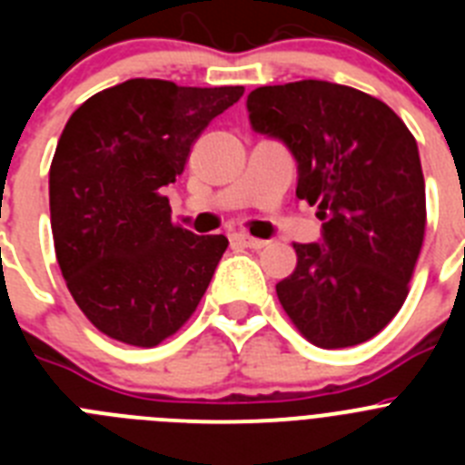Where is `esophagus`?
<instances>
[{"instance_id": "esophagus-1", "label": "esophagus", "mask_w": 465, "mask_h": 465, "mask_svg": "<svg viewBox=\"0 0 465 465\" xmlns=\"http://www.w3.org/2000/svg\"><path fill=\"white\" fill-rule=\"evenodd\" d=\"M232 242H237L240 246H246V249H262V246L268 244L265 240H258V237L246 235V232H235V235H232Z\"/></svg>"}]
</instances>
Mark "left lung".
Instances as JSON below:
<instances>
[{"label":"left lung","instance_id":"obj_1","mask_svg":"<svg viewBox=\"0 0 465 465\" xmlns=\"http://www.w3.org/2000/svg\"><path fill=\"white\" fill-rule=\"evenodd\" d=\"M246 106L253 130L295 155V195L323 221V244H293L298 265L277 283L283 312L322 349L375 338L408 298L424 244L412 133L381 100L328 81L262 85Z\"/></svg>","mask_w":465,"mask_h":465}]
</instances>
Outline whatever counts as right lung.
<instances>
[{"label":"right lung","instance_id":"1","mask_svg":"<svg viewBox=\"0 0 465 465\" xmlns=\"http://www.w3.org/2000/svg\"><path fill=\"white\" fill-rule=\"evenodd\" d=\"M242 94V85L130 79L64 125L48 179L55 256L74 302L106 338L155 347L200 305L228 240L174 223L163 188Z\"/></svg>","mask_w":465,"mask_h":465}]
</instances>
